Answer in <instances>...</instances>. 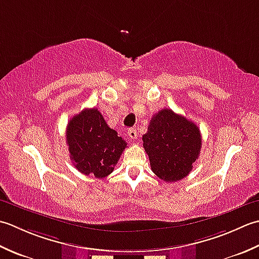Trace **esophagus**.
I'll return each mask as SVG.
<instances>
[{
	"label": "esophagus",
	"instance_id": "esophagus-1",
	"mask_svg": "<svg viewBox=\"0 0 259 259\" xmlns=\"http://www.w3.org/2000/svg\"><path fill=\"white\" fill-rule=\"evenodd\" d=\"M127 135H128V137H130L131 140H135L136 137H137L136 130H134V128H130V130L127 131Z\"/></svg>",
	"mask_w": 259,
	"mask_h": 259
}]
</instances>
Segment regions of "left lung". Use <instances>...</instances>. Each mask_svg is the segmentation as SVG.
<instances>
[{"mask_svg":"<svg viewBox=\"0 0 259 259\" xmlns=\"http://www.w3.org/2000/svg\"><path fill=\"white\" fill-rule=\"evenodd\" d=\"M201 144L198 126L168 108L153 116L143 135L152 171L165 182L179 181L191 172Z\"/></svg>","mask_w":259,"mask_h":259,"instance_id":"8db88e82","label":"left lung"}]
</instances>
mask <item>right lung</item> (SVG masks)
<instances>
[{"instance_id":"add662e5","label":"right lung","mask_w":259,"mask_h":259,"mask_svg":"<svg viewBox=\"0 0 259 259\" xmlns=\"http://www.w3.org/2000/svg\"><path fill=\"white\" fill-rule=\"evenodd\" d=\"M66 139L72 164L82 174L98 179L114 171L127 146L97 108H86L73 116L68 123Z\"/></svg>"}]
</instances>
